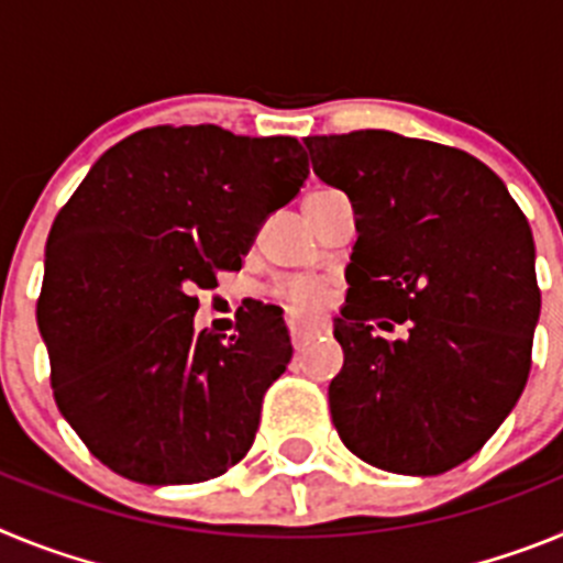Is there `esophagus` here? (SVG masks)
<instances>
[{"instance_id": "1", "label": "esophagus", "mask_w": 563, "mask_h": 563, "mask_svg": "<svg viewBox=\"0 0 563 563\" xmlns=\"http://www.w3.org/2000/svg\"><path fill=\"white\" fill-rule=\"evenodd\" d=\"M287 330H290L292 343L301 346V343H305L307 338L316 335V332L330 330V324H327V318H301L296 316V312H287Z\"/></svg>"}]
</instances>
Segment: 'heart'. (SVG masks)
I'll return each mask as SVG.
<instances>
[{"label":"heart","instance_id":"b5f03b06","mask_svg":"<svg viewBox=\"0 0 563 563\" xmlns=\"http://www.w3.org/2000/svg\"><path fill=\"white\" fill-rule=\"evenodd\" d=\"M273 298H278L287 310L310 312L327 305L330 290L324 278L318 276H285L273 285Z\"/></svg>","mask_w":563,"mask_h":563}]
</instances>
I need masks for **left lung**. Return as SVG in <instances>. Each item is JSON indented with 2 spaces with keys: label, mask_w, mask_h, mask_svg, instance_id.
Here are the masks:
<instances>
[{
  "label": "left lung",
  "mask_w": 563,
  "mask_h": 563,
  "mask_svg": "<svg viewBox=\"0 0 563 563\" xmlns=\"http://www.w3.org/2000/svg\"><path fill=\"white\" fill-rule=\"evenodd\" d=\"M305 146L312 172L357 213L335 318L338 437L380 471L445 474L525 391L541 310L530 225L505 183L460 148L383 129Z\"/></svg>",
  "instance_id": "1"
}]
</instances>
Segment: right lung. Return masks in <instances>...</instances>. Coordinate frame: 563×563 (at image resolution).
Segmentation results:
<instances>
[{"label":"right lung","instance_id":"obj_1","mask_svg":"<svg viewBox=\"0 0 563 563\" xmlns=\"http://www.w3.org/2000/svg\"><path fill=\"white\" fill-rule=\"evenodd\" d=\"M307 174L296 137L152 126L103 152L58 211L36 305L49 386L114 474L191 485L251 451L262 397L292 357L285 318L256 301L231 338L194 332V292L242 267Z\"/></svg>","mask_w":563,"mask_h":563}]
</instances>
